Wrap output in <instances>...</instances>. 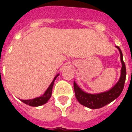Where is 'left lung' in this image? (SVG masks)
Returning <instances> with one entry per match:
<instances>
[{
    "label": "left lung",
    "mask_w": 132,
    "mask_h": 132,
    "mask_svg": "<svg viewBox=\"0 0 132 132\" xmlns=\"http://www.w3.org/2000/svg\"><path fill=\"white\" fill-rule=\"evenodd\" d=\"M120 52V59L122 62V69H121V76L119 78V81L116 83V85L112 87L108 91L103 92L97 94H90L86 92L83 91L78 87L76 82H73V88H74L75 95L78 101L81 105L86 106L90 109H98L104 107L110 102H112L114 100L119 97L122 93L124 86H125V80H126V66L125 62L123 61V55L121 49L119 46H116Z\"/></svg>",
    "instance_id": "1"
}]
</instances>
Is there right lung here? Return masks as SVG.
<instances>
[{
	"instance_id": "add662e5",
	"label": "right lung",
	"mask_w": 132,
	"mask_h": 132,
	"mask_svg": "<svg viewBox=\"0 0 132 132\" xmlns=\"http://www.w3.org/2000/svg\"><path fill=\"white\" fill-rule=\"evenodd\" d=\"M59 74H57L55 76V78H54V80L52 82V83L49 86V88H47V90L45 91V93L42 96L36 97V98H34V99L32 100H21L22 102H24L25 104H27V105H30V106H32V107H37V106H40V105L45 104L50 99V97L52 96V88H53V86H54L55 80L59 76Z\"/></svg>"
}]
</instances>
